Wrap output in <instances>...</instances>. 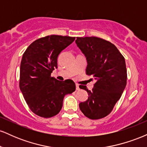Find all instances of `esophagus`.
I'll list each match as a JSON object with an SVG mask.
<instances>
[{
  "mask_svg": "<svg viewBox=\"0 0 147 147\" xmlns=\"http://www.w3.org/2000/svg\"><path fill=\"white\" fill-rule=\"evenodd\" d=\"M79 89H80V88H79V86L78 84H76V90H79Z\"/></svg>",
  "mask_w": 147,
  "mask_h": 147,
  "instance_id": "34e87169",
  "label": "esophagus"
}]
</instances>
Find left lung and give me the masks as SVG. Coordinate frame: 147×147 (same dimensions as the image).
I'll return each instance as SVG.
<instances>
[{"label": "left lung", "mask_w": 147, "mask_h": 147, "mask_svg": "<svg viewBox=\"0 0 147 147\" xmlns=\"http://www.w3.org/2000/svg\"><path fill=\"white\" fill-rule=\"evenodd\" d=\"M75 43L86 58V73L96 80L92 90L79 86L88 94L87 100L79 104V109L89 119H101L112 111L125 89V59L115 45L103 38L77 37Z\"/></svg>", "instance_id": "1"}]
</instances>
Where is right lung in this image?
I'll use <instances>...</instances> for the list:
<instances>
[{
    "mask_svg": "<svg viewBox=\"0 0 147 147\" xmlns=\"http://www.w3.org/2000/svg\"><path fill=\"white\" fill-rule=\"evenodd\" d=\"M75 37L50 35L32 43L23 55L19 87L34 113L49 118L60 112L64 96L75 90L70 79L61 82L51 77L57 68V57Z\"/></svg>",
    "mask_w": 147,
    "mask_h": 147,
    "instance_id": "1",
    "label": "right lung"
}]
</instances>
